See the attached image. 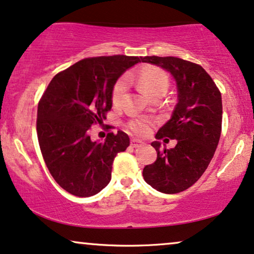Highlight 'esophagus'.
Here are the masks:
<instances>
[{
	"instance_id": "obj_1",
	"label": "esophagus",
	"mask_w": 254,
	"mask_h": 254,
	"mask_svg": "<svg viewBox=\"0 0 254 254\" xmlns=\"http://www.w3.org/2000/svg\"><path fill=\"white\" fill-rule=\"evenodd\" d=\"M142 145H144V143L142 142V140L131 139V146H132V147H140Z\"/></svg>"
}]
</instances>
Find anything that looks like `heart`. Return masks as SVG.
Returning <instances> with one entry per match:
<instances>
[{"label": "heart", "instance_id": "b5f03b06", "mask_svg": "<svg viewBox=\"0 0 254 254\" xmlns=\"http://www.w3.org/2000/svg\"><path fill=\"white\" fill-rule=\"evenodd\" d=\"M138 84L147 96L150 97H156L158 95H164L169 88V77L164 70L157 66L146 65L143 66L138 71ZM129 77H121L117 79L111 90V102L112 104L116 105L121 102L123 94L127 89ZM129 129L139 136L149 133L151 129V122L144 118H134L127 123Z\"/></svg>", "mask_w": 254, "mask_h": 254}]
</instances>
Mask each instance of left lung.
Segmentation results:
<instances>
[{"instance_id":"1","label":"left lung","mask_w":254,"mask_h":254,"mask_svg":"<svg viewBox=\"0 0 254 254\" xmlns=\"http://www.w3.org/2000/svg\"><path fill=\"white\" fill-rule=\"evenodd\" d=\"M142 61L168 70L178 89V103L171 120L156 134L157 139L168 136L177 144L173 149L162 150L159 142L151 143L157 159L143 169V177L157 191L179 193L203 176L213 158L221 132V94L199 64L172 56H145Z\"/></svg>"}]
</instances>
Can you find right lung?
Segmentation results:
<instances>
[{
  "label": "right lung",
  "instance_id": "right-lung-1",
  "mask_svg": "<svg viewBox=\"0 0 254 254\" xmlns=\"http://www.w3.org/2000/svg\"><path fill=\"white\" fill-rule=\"evenodd\" d=\"M138 56L88 57L51 79L38 102L36 130L50 175L77 197L98 193L111 179L117 153L130 145L123 131L104 142L90 139L92 125L103 124L111 110V90L122 73L140 62Z\"/></svg>",
  "mask_w": 254,
  "mask_h": 254
}]
</instances>
